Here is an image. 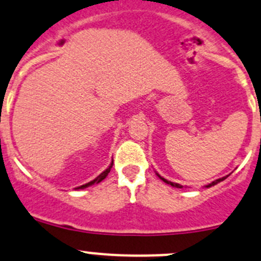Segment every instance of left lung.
<instances>
[{"instance_id":"1","label":"left lung","mask_w":261,"mask_h":261,"mask_svg":"<svg viewBox=\"0 0 261 261\" xmlns=\"http://www.w3.org/2000/svg\"><path fill=\"white\" fill-rule=\"evenodd\" d=\"M158 176H159V177H160V179H161V180H163V181H164V182L169 184V185L174 186V188H182V186H181V185H179V184H176V182H171V181H167L166 179H164V177H161V176H160V175H159V174H158ZM227 176H229V175H227ZM227 176H224V177H221V179H218V180L213 181V182H211V184H209V185H206V188H210V186H214V185H216V184H218V182H220V181H223V180H225V179H226V177H227Z\"/></svg>"}]
</instances>
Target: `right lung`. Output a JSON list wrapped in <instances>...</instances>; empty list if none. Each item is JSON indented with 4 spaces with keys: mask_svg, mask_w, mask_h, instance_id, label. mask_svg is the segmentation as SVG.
<instances>
[{
    "mask_svg": "<svg viewBox=\"0 0 261 261\" xmlns=\"http://www.w3.org/2000/svg\"><path fill=\"white\" fill-rule=\"evenodd\" d=\"M112 164H114V161H112L111 163V165H110L108 169L105 170V171L103 172H101L100 175H98L97 177H96L95 180H92V181H90V182H87V184H85V185H81V186H79V188H76V189H85V188H89V186H91V185H94V184H98V182H101V181H102L103 179H105L106 176H108L109 175V172H110V170H111V167H112Z\"/></svg>",
    "mask_w": 261,
    "mask_h": 261,
    "instance_id": "1",
    "label": "right lung"
}]
</instances>
